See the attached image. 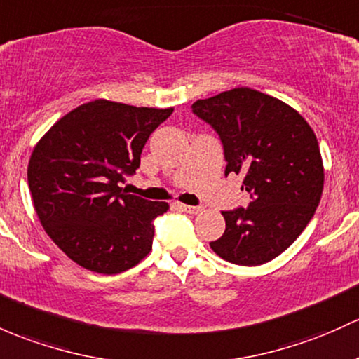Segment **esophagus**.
I'll use <instances>...</instances> for the list:
<instances>
[{"label": "esophagus", "instance_id": "obj_1", "mask_svg": "<svg viewBox=\"0 0 359 359\" xmlns=\"http://www.w3.org/2000/svg\"><path fill=\"white\" fill-rule=\"evenodd\" d=\"M178 207L183 212H187V214L196 215V214H200V212H202V207H196V205H184V203H180Z\"/></svg>", "mask_w": 359, "mask_h": 359}]
</instances>
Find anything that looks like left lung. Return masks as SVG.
I'll return each mask as SVG.
<instances>
[{
    "instance_id": "obj_1",
    "label": "left lung",
    "mask_w": 359,
    "mask_h": 359,
    "mask_svg": "<svg viewBox=\"0 0 359 359\" xmlns=\"http://www.w3.org/2000/svg\"><path fill=\"white\" fill-rule=\"evenodd\" d=\"M221 138L226 171L243 175L246 209L224 210L226 231L210 248L236 265H262L294 243L317 210L323 190L318 142L291 106L238 87L191 106Z\"/></svg>"
}]
</instances>
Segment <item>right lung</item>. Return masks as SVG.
I'll use <instances>...</instances> for the list:
<instances>
[{"label": "right lung", "instance_id": "obj_1", "mask_svg": "<svg viewBox=\"0 0 359 359\" xmlns=\"http://www.w3.org/2000/svg\"><path fill=\"white\" fill-rule=\"evenodd\" d=\"M172 114L97 99L56 121L27 169L34 209L53 241L87 271L119 273L152 250L154 219L169 205L119 183L140 168L150 133Z\"/></svg>", "mask_w": 359, "mask_h": 359}]
</instances>
